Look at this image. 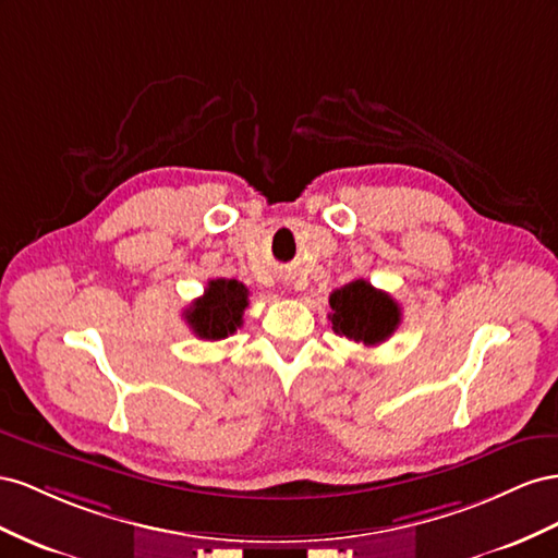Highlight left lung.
Masks as SVG:
<instances>
[{
	"label": "left lung",
	"instance_id": "left-lung-1",
	"mask_svg": "<svg viewBox=\"0 0 558 558\" xmlns=\"http://www.w3.org/2000/svg\"><path fill=\"white\" fill-rule=\"evenodd\" d=\"M331 329L355 343H384L402 320L397 301L367 280H353L329 296Z\"/></svg>",
	"mask_w": 558,
	"mask_h": 558
}]
</instances>
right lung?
<instances>
[{"label":"right lung","mask_w":558,"mask_h":558,"mask_svg":"<svg viewBox=\"0 0 558 558\" xmlns=\"http://www.w3.org/2000/svg\"><path fill=\"white\" fill-rule=\"evenodd\" d=\"M247 288L243 282L217 278L210 280L203 296L196 299L184 313L189 327L198 339L219 341L227 339L243 325V311L247 308Z\"/></svg>","instance_id":"1"}]
</instances>
